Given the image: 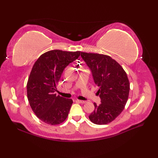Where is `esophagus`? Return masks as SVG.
<instances>
[{"label":"esophagus","instance_id":"1","mask_svg":"<svg viewBox=\"0 0 158 158\" xmlns=\"http://www.w3.org/2000/svg\"><path fill=\"white\" fill-rule=\"evenodd\" d=\"M76 102L79 103H82V104L86 102V101H85V100H76Z\"/></svg>","mask_w":158,"mask_h":158}]
</instances>
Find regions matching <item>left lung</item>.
Segmentation results:
<instances>
[{
    "label": "left lung",
    "instance_id": "1",
    "mask_svg": "<svg viewBox=\"0 0 158 158\" xmlns=\"http://www.w3.org/2000/svg\"><path fill=\"white\" fill-rule=\"evenodd\" d=\"M81 56L91 70L94 81L98 87L97 94L101 103L94 102V110L89 119L98 125L107 124L115 119L125 108L128 99L130 83L125 70L110 56L81 52Z\"/></svg>",
    "mask_w": 158,
    "mask_h": 158
}]
</instances>
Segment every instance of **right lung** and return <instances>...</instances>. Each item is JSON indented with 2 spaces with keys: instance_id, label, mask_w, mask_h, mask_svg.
Wrapping results in <instances>:
<instances>
[{
  "instance_id": "right-lung-1",
  "label": "right lung",
  "mask_w": 158,
  "mask_h": 158,
  "mask_svg": "<svg viewBox=\"0 0 158 158\" xmlns=\"http://www.w3.org/2000/svg\"><path fill=\"white\" fill-rule=\"evenodd\" d=\"M80 54L81 52L51 50L33 65L26 86L27 97L33 112L45 123L58 125L68 117L73 100L57 96L55 92L64 70Z\"/></svg>"
}]
</instances>
